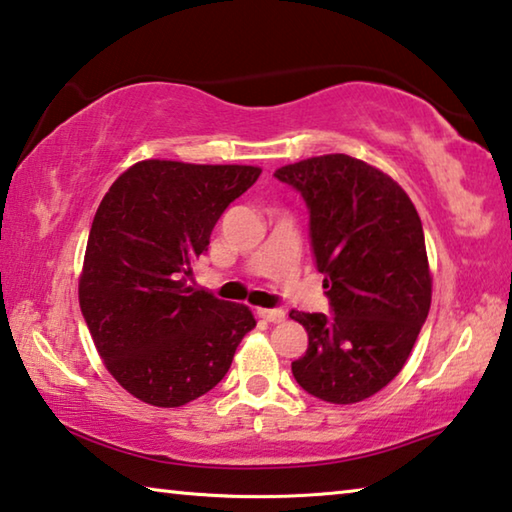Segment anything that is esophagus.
I'll list each match as a JSON object with an SVG mask.
<instances>
[{"label": "esophagus", "instance_id": "34e87169", "mask_svg": "<svg viewBox=\"0 0 512 512\" xmlns=\"http://www.w3.org/2000/svg\"><path fill=\"white\" fill-rule=\"evenodd\" d=\"M256 313L261 318H265L267 322H281L283 318H286V311L283 309H258Z\"/></svg>", "mask_w": 512, "mask_h": 512}]
</instances>
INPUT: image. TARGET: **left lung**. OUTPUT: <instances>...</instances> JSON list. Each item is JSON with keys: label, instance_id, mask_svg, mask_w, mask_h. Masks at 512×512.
I'll use <instances>...</instances> for the list:
<instances>
[{"label": "left lung", "instance_id": "left-lung-1", "mask_svg": "<svg viewBox=\"0 0 512 512\" xmlns=\"http://www.w3.org/2000/svg\"><path fill=\"white\" fill-rule=\"evenodd\" d=\"M309 208L313 258L332 313L290 311L309 348L297 384L334 405L371 398L400 373L430 311L423 226L396 180L357 157H309L274 171Z\"/></svg>", "mask_w": 512, "mask_h": 512}]
</instances>
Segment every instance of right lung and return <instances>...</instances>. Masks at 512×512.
I'll return each mask as SVG.
<instances>
[{
  "instance_id": "add662e5",
  "label": "right lung",
  "mask_w": 512,
  "mask_h": 512,
  "mask_svg": "<svg viewBox=\"0 0 512 512\" xmlns=\"http://www.w3.org/2000/svg\"><path fill=\"white\" fill-rule=\"evenodd\" d=\"M261 176L245 164H132L102 196L80 306L107 371L132 396L180 407L229 373L256 327L245 304L187 286L222 212Z\"/></svg>"
}]
</instances>
